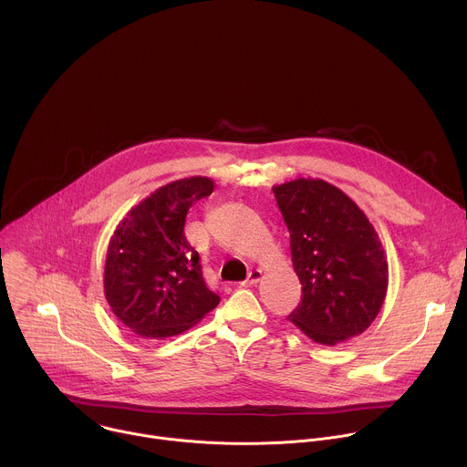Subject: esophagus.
<instances>
[{
	"instance_id": "34e87169",
	"label": "esophagus",
	"mask_w": 467,
	"mask_h": 467,
	"mask_svg": "<svg viewBox=\"0 0 467 467\" xmlns=\"http://www.w3.org/2000/svg\"><path fill=\"white\" fill-rule=\"evenodd\" d=\"M260 277H262V272H260V270H251L249 275H247V279L242 283V286H253V285H256V283L260 281Z\"/></svg>"
}]
</instances>
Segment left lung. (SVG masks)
Segmentation results:
<instances>
[{"instance_id":"1","label":"left lung","mask_w":467,"mask_h":467,"mask_svg":"<svg viewBox=\"0 0 467 467\" xmlns=\"http://www.w3.org/2000/svg\"><path fill=\"white\" fill-rule=\"evenodd\" d=\"M290 233L301 303L288 319L321 346L364 332L388 290V262L368 216L349 195L321 179L274 186Z\"/></svg>"}]
</instances>
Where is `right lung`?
Here are the masks:
<instances>
[{"label":"right lung","instance_id":"right-lung-1","mask_svg":"<svg viewBox=\"0 0 467 467\" xmlns=\"http://www.w3.org/2000/svg\"><path fill=\"white\" fill-rule=\"evenodd\" d=\"M213 190L209 177L161 186L127 213L110 238L105 297L114 316L142 338L181 335L220 303L184 236L188 209Z\"/></svg>","mask_w":467,"mask_h":467}]
</instances>
